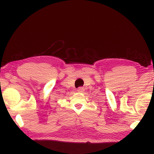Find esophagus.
Masks as SVG:
<instances>
[{
  "label": "esophagus",
  "instance_id": "obj_1",
  "mask_svg": "<svg viewBox=\"0 0 154 154\" xmlns=\"http://www.w3.org/2000/svg\"><path fill=\"white\" fill-rule=\"evenodd\" d=\"M84 90H85L84 88L80 87V88H79L78 89H77V92H78V93H83V92H84Z\"/></svg>",
  "mask_w": 154,
  "mask_h": 154
}]
</instances>
